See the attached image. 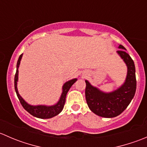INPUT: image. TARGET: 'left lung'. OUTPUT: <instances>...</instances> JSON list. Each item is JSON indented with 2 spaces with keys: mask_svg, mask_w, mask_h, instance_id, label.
<instances>
[{
  "mask_svg": "<svg viewBox=\"0 0 147 147\" xmlns=\"http://www.w3.org/2000/svg\"><path fill=\"white\" fill-rule=\"evenodd\" d=\"M118 48L119 50L117 53L127 67L125 80L121 86L113 91L106 92L85 80L87 105L92 112L102 117L112 118L119 115L128 107L135 94L137 81L134 63L124 46L119 45Z\"/></svg>",
  "mask_w": 147,
  "mask_h": 147,
  "instance_id": "8db88e82",
  "label": "left lung"
}]
</instances>
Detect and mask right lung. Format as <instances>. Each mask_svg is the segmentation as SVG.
I'll return each mask as SVG.
<instances>
[{"label": "right lung", "mask_w": 147, "mask_h": 147, "mask_svg": "<svg viewBox=\"0 0 147 147\" xmlns=\"http://www.w3.org/2000/svg\"><path fill=\"white\" fill-rule=\"evenodd\" d=\"M23 55L21 54L18 60L17 65H16V73L15 75V90L17 94L18 97L21 103L22 106L25 109L27 112H29L31 115L35 117L40 119H50L56 115H59L62 110L63 109L64 105L65 103V99H66L67 94L68 91L77 80L78 78H74L70 80L67 81L63 85L62 87V93L60 95V99L57 101V103L53 105H32L28 104L23 97L19 94L18 90V68L20 66V61H21Z\"/></svg>", "instance_id": "right-lung-1"}]
</instances>
